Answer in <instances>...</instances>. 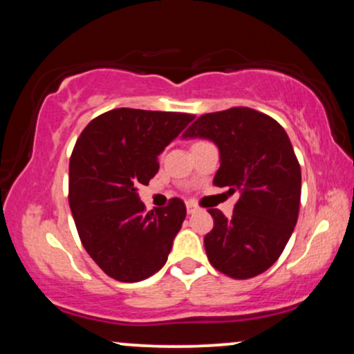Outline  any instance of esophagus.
Here are the masks:
<instances>
[{
	"label": "esophagus",
	"mask_w": 354,
	"mask_h": 354,
	"mask_svg": "<svg viewBox=\"0 0 354 354\" xmlns=\"http://www.w3.org/2000/svg\"><path fill=\"white\" fill-rule=\"evenodd\" d=\"M186 209H188V213H194V211H198V206L194 205L193 201H186Z\"/></svg>",
	"instance_id": "1"
}]
</instances>
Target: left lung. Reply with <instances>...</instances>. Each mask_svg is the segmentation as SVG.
<instances>
[{"label":"left lung","instance_id":"8db88e82","mask_svg":"<svg viewBox=\"0 0 354 354\" xmlns=\"http://www.w3.org/2000/svg\"><path fill=\"white\" fill-rule=\"evenodd\" d=\"M183 136L216 143L221 165L213 185L239 196L231 218L208 209L209 263L234 279L265 273L293 233L301 200V168L286 131L265 113L236 106L201 115Z\"/></svg>","mask_w":354,"mask_h":354}]
</instances>
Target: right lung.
<instances>
[{"label": "right lung", "instance_id": "add662e5", "mask_svg": "<svg viewBox=\"0 0 354 354\" xmlns=\"http://www.w3.org/2000/svg\"><path fill=\"white\" fill-rule=\"evenodd\" d=\"M194 120L173 111L116 108L89 121L70 158V208L81 245L109 278L136 283L165 266L186 206L146 211L138 188L158 173V154Z\"/></svg>", "mask_w": 354, "mask_h": 354}]
</instances>
